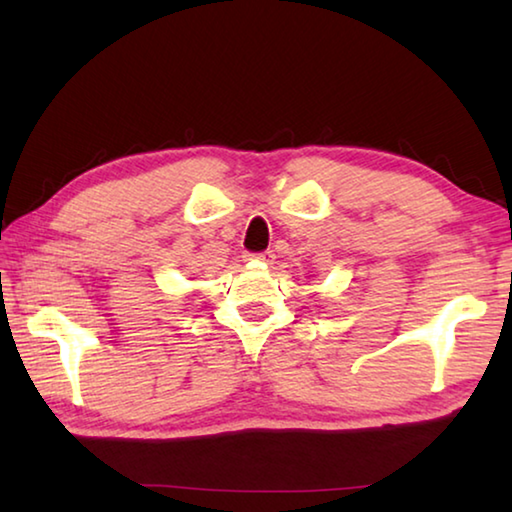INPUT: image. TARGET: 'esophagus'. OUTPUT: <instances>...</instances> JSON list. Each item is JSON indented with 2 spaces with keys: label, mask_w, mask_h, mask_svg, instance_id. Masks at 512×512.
<instances>
[{
  "label": "esophagus",
  "mask_w": 512,
  "mask_h": 512,
  "mask_svg": "<svg viewBox=\"0 0 512 512\" xmlns=\"http://www.w3.org/2000/svg\"><path fill=\"white\" fill-rule=\"evenodd\" d=\"M248 259H262V262H268V259H271L273 255L271 253H262V255H246Z\"/></svg>",
  "instance_id": "34e87169"
}]
</instances>
